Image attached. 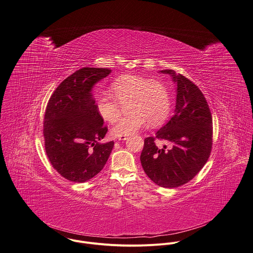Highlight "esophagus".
<instances>
[{"label": "esophagus", "instance_id": "esophagus-1", "mask_svg": "<svg viewBox=\"0 0 253 253\" xmlns=\"http://www.w3.org/2000/svg\"><path fill=\"white\" fill-rule=\"evenodd\" d=\"M127 138H128L127 136H119V137H118V140H119V141H125V140H127Z\"/></svg>", "mask_w": 253, "mask_h": 253}]
</instances>
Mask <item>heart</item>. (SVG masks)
<instances>
[{"instance_id": "b5f03b06", "label": "heart", "mask_w": 253, "mask_h": 253, "mask_svg": "<svg viewBox=\"0 0 253 253\" xmlns=\"http://www.w3.org/2000/svg\"><path fill=\"white\" fill-rule=\"evenodd\" d=\"M110 94L101 93L96 98V107L102 119L114 122L120 115V103H127V115L113 126L114 136H129L143 128L148 121L152 125L162 122L171 107L170 94L166 86L154 79L141 75H123L109 87Z\"/></svg>"}]
</instances>
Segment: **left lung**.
Returning a JSON list of instances; mask_svg holds the SVG:
<instances>
[{
  "instance_id": "left-lung-1",
  "label": "left lung",
  "mask_w": 253,
  "mask_h": 253,
  "mask_svg": "<svg viewBox=\"0 0 253 253\" xmlns=\"http://www.w3.org/2000/svg\"><path fill=\"white\" fill-rule=\"evenodd\" d=\"M173 76L177 84L175 113L154 137L145 139L141 163L153 183L163 188H177L192 179L207 162L212 150V115L200 88L182 74L161 70ZM156 139L171 148L160 149Z\"/></svg>"
}]
</instances>
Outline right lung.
I'll list each match as a JSON object with an SVG mask.
<instances>
[{"mask_svg":"<svg viewBox=\"0 0 253 253\" xmlns=\"http://www.w3.org/2000/svg\"><path fill=\"white\" fill-rule=\"evenodd\" d=\"M111 72L83 67L64 79L48 101L43 121L45 151L51 166L63 178L84 183L105 165L113 141L101 144L107 127L98 113L91 91Z\"/></svg>","mask_w":253,"mask_h":253,"instance_id":"add662e5","label":"right lung"}]
</instances>
